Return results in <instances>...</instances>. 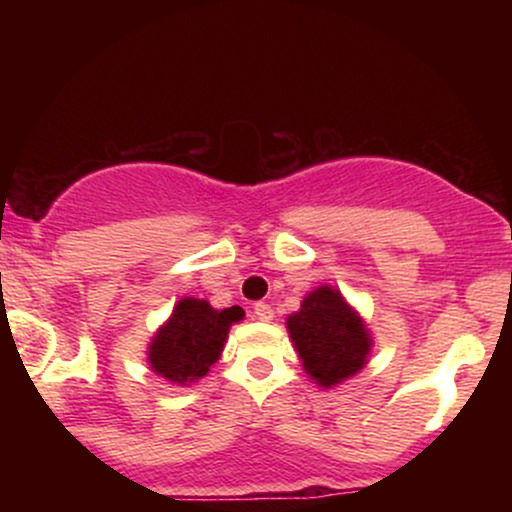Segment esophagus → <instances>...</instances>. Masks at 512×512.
<instances>
[{
    "mask_svg": "<svg viewBox=\"0 0 512 512\" xmlns=\"http://www.w3.org/2000/svg\"><path fill=\"white\" fill-rule=\"evenodd\" d=\"M252 313H255V317L257 320H262V322H269L274 317V310H272V305L269 303H255V308H252Z\"/></svg>",
    "mask_w": 512,
    "mask_h": 512,
    "instance_id": "1",
    "label": "esophagus"
}]
</instances>
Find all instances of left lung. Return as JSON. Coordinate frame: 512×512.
<instances>
[{"label":"left lung","mask_w":512,"mask_h":512,"mask_svg":"<svg viewBox=\"0 0 512 512\" xmlns=\"http://www.w3.org/2000/svg\"><path fill=\"white\" fill-rule=\"evenodd\" d=\"M303 368L317 385L332 387L351 378L366 363L370 337L361 317L330 286L308 293L301 310L286 322Z\"/></svg>","instance_id":"8db88e82"}]
</instances>
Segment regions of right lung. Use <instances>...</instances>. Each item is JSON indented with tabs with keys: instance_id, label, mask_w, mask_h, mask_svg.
<instances>
[{
	"instance_id": "add662e5",
	"label": "right lung",
	"mask_w": 512,
	"mask_h": 512,
	"mask_svg": "<svg viewBox=\"0 0 512 512\" xmlns=\"http://www.w3.org/2000/svg\"><path fill=\"white\" fill-rule=\"evenodd\" d=\"M243 315L240 305L214 310L207 301L182 298L151 342V368L170 383H195L219 361L228 330Z\"/></svg>"
}]
</instances>
